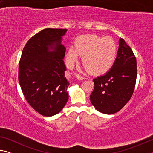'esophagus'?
Returning a JSON list of instances; mask_svg holds the SVG:
<instances>
[{"label":"esophagus","mask_w":153,"mask_h":153,"mask_svg":"<svg viewBox=\"0 0 153 153\" xmlns=\"http://www.w3.org/2000/svg\"><path fill=\"white\" fill-rule=\"evenodd\" d=\"M75 76H76V77L79 80H83V79H84V77L82 76V75H80V74H79L76 73V74H75Z\"/></svg>","instance_id":"1"}]
</instances>
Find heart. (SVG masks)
Instances as JSON below:
<instances>
[{"label": "heart", "instance_id": "heart-1", "mask_svg": "<svg viewBox=\"0 0 153 153\" xmlns=\"http://www.w3.org/2000/svg\"><path fill=\"white\" fill-rule=\"evenodd\" d=\"M117 46L111 37L97 35L82 36L77 38L74 47L68 49L66 59L72 66L83 55L82 62L90 73L100 74L108 71L115 61Z\"/></svg>", "mask_w": 153, "mask_h": 153}]
</instances>
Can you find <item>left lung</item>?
I'll list each match as a JSON object with an SVG mask.
<instances>
[{"instance_id":"obj_1","label":"left lung","mask_w":153,"mask_h":153,"mask_svg":"<svg viewBox=\"0 0 153 153\" xmlns=\"http://www.w3.org/2000/svg\"><path fill=\"white\" fill-rule=\"evenodd\" d=\"M136 77V56L125 40L120 38L117 57L111 69L93 79L94 88L90 97L92 105L105 114L118 112L130 100Z\"/></svg>"}]
</instances>
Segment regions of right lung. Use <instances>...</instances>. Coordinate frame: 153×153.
I'll list each match as a JSON object with an SVG mask.
<instances>
[{
  "mask_svg": "<svg viewBox=\"0 0 153 153\" xmlns=\"http://www.w3.org/2000/svg\"><path fill=\"white\" fill-rule=\"evenodd\" d=\"M66 29L46 28L27 41L19 63V82L25 99L36 111L51 117L68 100L69 82L65 77V47L61 36ZM51 47L53 52H49Z\"/></svg>",
  "mask_w": 153,
  "mask_h": 153,
  "instance_id": "right-lung-1",
  "label": "right lung"
}]
</instances>
